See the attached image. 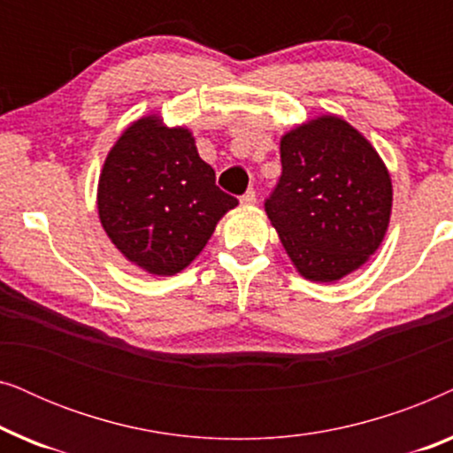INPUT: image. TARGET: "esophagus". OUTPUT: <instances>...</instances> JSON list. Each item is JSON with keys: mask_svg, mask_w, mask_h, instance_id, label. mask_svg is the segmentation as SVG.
<instances>
[{"mask_svg": "<svg viewBox=\"0 0 453 453\" xmlns=\"http://www.w3.org/2000/svg\"><path fill=\"white\" fill-rule=\"evenodd\" d=\"M256 191L253 189H250V191H245L243 196H241V203H243V206H253V203H256Z\"/></svg>", "mask_w": 453, "mask_h": 453, "instance_id": "1", "label": "esophagus"}]
</instances>
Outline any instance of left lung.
<instances>
[{
  "instance_id": "1",
  "label": "left lung",
  "mask_w": 453,
  "mask_h": 453,
  "mask_svg": "<svg viewBox=\"0 0 453 453\" xmlns=\"http://www.w3.org/2000/svg\"><path fill=\"white\" fill-rule=\"evenodd\" d=\"M282 175L265 214L303 278L336 282L380 250L392 214V179L371 142L336 115L280 138Z\"/></svg>"
}]
</instances>
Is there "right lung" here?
Returning a JSON list of instances; mask_svg holds the SVG:
<instances>
[{
	"label": "right lung",
	"mask_w": 453,
	"mask_h": 453,
	"mask_svg": "<svg viewBox=\"0 0 453 453\" xmlns=\"http://www.w3.org/2000/svg\"><path fill=\"white\" fill-rule=\"evenodd\" d=\"M237 197L216 188L188 127L158 115L134 121L104 158L96 189L101 225L123 257L152 276L188 268Z\"/></svg>",
	"instance_id": "right-lung-1"
}]
</instances>
